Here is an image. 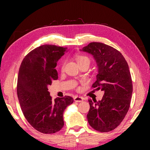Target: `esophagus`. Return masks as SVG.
<instances>
[{
	"mask_svg": "<svg viewBox=\"0 0 150 150\" xmlns=\"http://www.w3.org/2000/svg\"><path fill=\"white\" fill-rule=\"evenodd\" d=\"M74 100L75 101V102H82V101L83 100V98L81 97V96H76L74 97Z\"/></svg>",
	"mask_w": 150,
	"mask_h": 150,
	"instance_id": "34e87169",
	"label": "esophagus"
}]
</instances>
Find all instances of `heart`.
Wrapping results in <instances>:
<instances>
[{
	"label": "heart",
	"mask_w": 150,
	"mask_h": 150,
	"mask_svg": "<svg viewBox=\"0 0 150 150\" xmlns=\"http://www.w3.org/2000/svg\"><path fill=\"white\" fill-rule=\"evenodd\" d=\"M75 59L77 61V63L79 64V65H80L81 64H83V63H88V64L90 65L91 63V59L90 58L88 57L87 55H81V54H77L75 55ZM65 61H63L62 63V69H63V67H64L65 65Z\"/></svg>",
	"instance_id": "1"
}]
</instances>
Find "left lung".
<instances>
[{
  "mask_svg": "<svg viewBox=\"0 0 150 150\" xmlns=\"http://www.w3.org/2000/svg\"><path fill=\"white\" fill-rule=\"evenodd\" d=\"M82 51L93 55L98 66L92 87L105 91L101 100H88V122L95 130L108 132L120 125L130 108L133 87L128 63L119 51L100 42H91Z\"/></svg>",
  "mask_w": 150,
  "mask_h": 150,
  "instance_id": "1",
  "label": "left lung"
}]
</instances>
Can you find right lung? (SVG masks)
<instances>
[{"label": "right lung", "instance_id": "1", "mask_svg": "<svg viewBox=\"0 0 150 150\" xmlns=\"http://www.w3.org/2000/svg\"><path fill=\"white\" fill-rule=\"evenodd\" d=\"M67 47L43 45L28 53L20 65L17 95L24 116L33 128L43 134H54L64 126L63 112L73 103L71 96L53 100L47 86L58 78L57 61Z\"/></svg>", "mask_w": 150, "mask_h": 150}]
</instances>
